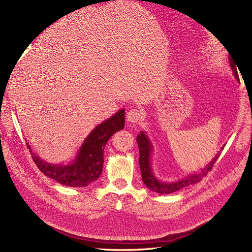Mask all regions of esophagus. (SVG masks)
<instances>
[{
    "label": "esophagus",
    "mask_w": 252,
    "mask_h": 252,
    "mask_svg": "<svg viewBox=\"0 0 252 252\" xmlns=\"http://www.w3.org/2000/svg\"><path fill=\"white\" fill-rule=\"evenodd\" d=\"M127 121H130L131 124H136L142 118V113L138 109H131L126 114Z\"/></svg>",
    "instance_id": "1"
}]
</instances>
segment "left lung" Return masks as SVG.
Here are the masks:
<instances>
[{"mask_svg": "<svg viewBox=\"0 0 252 252\" xmlns=\"http://www.w3.org/2000/svg\"><path fill=\"white\" fill-rule=\"evenodd\" d=\"M230 61V67L232 69V73L235 77L236 80L240 82L239 79V74H238V69H236L235 62H233L232 59H229ZM138 143V149H139V167L141 171V177H142V182L145 183V185L148 187L150 190H152L153 192L159 193V194H170L173 193L175 191L181 190L187 186H190L193 184H196L198 182L202 181V178L207 175L208 172H209L214 162L217 161L218 157L220 153L215 155L213 159L207 164V166L199 172V173H194L190 174L188 176H186L183 179H179V181L175 182H171V183H164L160 182L159 179L156 178V176L153 173L152 167H151V154H152V143H151L150 139L148 138V136L146 133L141 131L140 134H138L137 138H136ZM224 148H221V150Z\"/></svg>", "mask_w": 252, "mask_h": 252, "instance_id": "obj_1", "label": "left lung"}]
</instances>
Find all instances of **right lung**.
<instances>
[{
  "instance_id": "1",
  "label": "right lung",
  "mask_w": 252,
  "mask_h": 252,
  "mask_svg": "<svg viewBox=\"0 0 252 252\" xmlns=\"http://www.w3.org/2000/svg\"><path fill=\"white\" fill-rule=\"evenodd\" d=\"M125 109L98 125L85 138L78 154L68 164L49 163L32 153V159L43 174L67 187H86L97 181L102 172L103 152L111 136L125 127Z\"/></svg>"
}]
</instances>
